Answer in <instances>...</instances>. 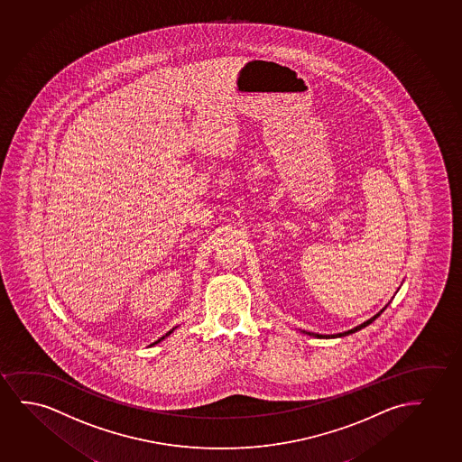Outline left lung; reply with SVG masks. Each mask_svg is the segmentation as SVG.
I'll list each match as a JSON object with an SVG mask.
<instances>
[{"label": "left lung", "instance_id": "left-lung-1", "mask_svg": "<svg viewBox=\"0 0 462 462\" xmlns=\"http://www.w3.org/2000/svg\"><path fill=\"white\" fill-rule=\"evenodd\" d=\"M388 307V304L380 310V312L375 313L372 319H367V321H365V323H361V325L356 326V328H353V329H348V331L345 332H338V334H331V336H323V334H313V332H307V331H300L302 334H307V336H310V337H317V338H336V337H345V336H348V334H353V332L361 331L363 328H365V326L371 325L372 321H375V319L383 313L384 309Z\"/></svg>", "mask_w": 462, "mask_h": 462}]
</instances>
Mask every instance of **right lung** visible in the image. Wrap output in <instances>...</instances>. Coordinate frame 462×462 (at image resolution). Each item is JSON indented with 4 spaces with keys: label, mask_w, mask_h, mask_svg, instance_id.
Returning a JSON list of instances; mask_svg holds the SVG:
<instances>
[{
    "label": "right lung",
    "mask_w": 462,
    "mask_h": 462,
    "mask_svg": "<svg viewBox=\"0 0 462 462\" xmlns=\"http://www.w3.org/2000/svg\"><path fill=\"white\" fill-rule=\"evenodd\" d=\"M176 328H177V326H176ZM176 328H172V329H171L170 332H166V336H162V338H158V340H156L155 344H158V342H162V338L168 337V336H170V334H172V331H174V329H176ZM155 344H153V345H155Z\"/></svg>",
    "instance_id": "right-lung-1"
}]
</instances>
